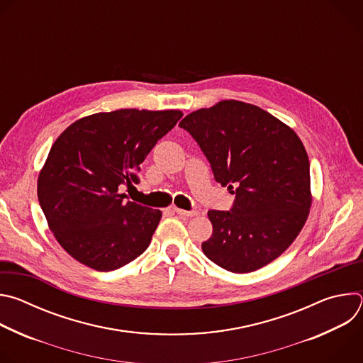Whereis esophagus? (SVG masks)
<instances>
[{"label": "esophagus", "mask_w": 363, "mask_h": 363, "mask_svg": "<svg viewBox=\"0 0 363 363\" xmlns=\"http://www.w3.org/2000/svg\"><path fill=\"white\" fill-rule=\"evenodd\" d=\"M174 213H177L178 216H182V217H194L198 214V211H185V210H181V208H174Z\"/></svg>", "instance_id": "1"}]
</instances>
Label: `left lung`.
Segmentation results:
<instances>
[{"label": "left lung", "instance_id": "left-lung-1", "mask_svg": "<svg viewBox=\"0 0 363 363\" xmlns=\"http://www.w3.org/2000/svg\"><path fill=\"white\" fill-rule=\"evenodd\" d=\"M179 126L199 145L214 178L235 186L230 211H208L213 235L203 254L231 273L262 269L287 250L312 203L310 165L293 129L258 106L223 100Z\"/></svg>", "mask_w": 363, "mask_h": 363}]
</instances>
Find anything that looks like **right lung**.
I'll return each instance as SVG.
<instances>
[{
    "mask_svg": "<svg viewBox=\"0 0 363 363\" xmlns=\"http://www.w3.org/2000/svg\"><path fill=\"white\" fill-rule=\"evenodd\" d=\"M179 111L121 109L76 121L51 146L37 195L51 233L76 260L112 272L149 245L162 213L126 199L146 155Z\"/></svg>",
    "mask_w": 363,
    "mask_h": 363,
    "instance_id": "right-lung-1",
    "label": "right lung"
}]
</instances>
